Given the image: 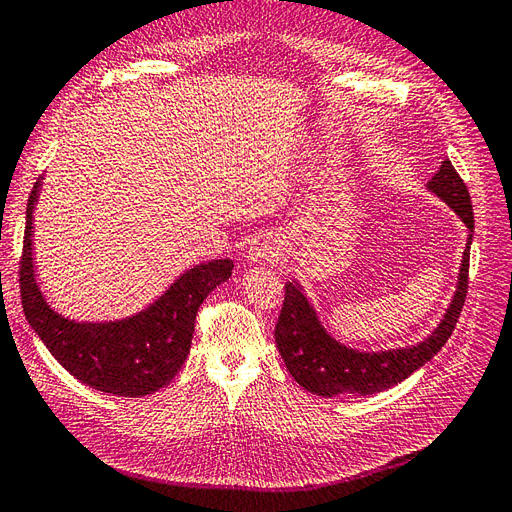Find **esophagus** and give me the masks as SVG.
I'll use <instances>...</instances> for the list:
<instances>
[{
  "label": "esophagus",
  "mask_w": 512,
  "mask_h": 512,
  "mask_svg": "<svg viewBox=\"0 0 512 512\" xmlns=\"http://www.w3.org/2000/svg\"><path fill=\"white\" fill-rule=\"evenodd\" d=\"M250 258L252 260H273L277 254H275V247L269 239H256L252 245H250Z\"/></svg>",
  "instance_id": "obj_1"
}]
</instances>
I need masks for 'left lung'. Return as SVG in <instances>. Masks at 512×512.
Here are the masks:
<instances>
[{
  "instance_id": "obj_1",
  "label": "left lung",
  "mask_w": 512,
  "mask_h": 512,
  "mask_svg": "<svg viewBox=\"0 0 512 512\" xmlns=\"http://www.w3.org/2000/svg\"><path fill=\"white\" fill-rule=\"evenodd\" d=\"M427 185L429 190L446 200V205L455 209L463 224L474 230V211L468 185L463 183L451 160L442 162L436 177ZM470 245L472 235L466 252H463L457 292L444 320L425 342L412 348H399L389 352H356L352 348L337 344L320 327L314 309L307 303L301 288L297 284L286 282L284 305L275 324V342L292 378L303 389L322 397L374 395L406 380L418 367H423L455 331V324L468 294Z\"/></svg>"
}]
</instances>
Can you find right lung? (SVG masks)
Here are the masks:
<instances>
[{"label":"right lung","mask_w":512,"mask_h":512,"mask_svg":"<svg viewBox=\"0 0 512 512\" xmlns=\"http://www.w3.org/2000/svg\"><path fill=\"white\" fill-rule=\"evenodd\" d=\"M40 181L27 200L23 252L19 262L21 301L27 322L66 371L91 389L143 397L175 378L190 352L198 307L226 282L232 260H213L183 273L145 312L108 324H79L61 318L44 303L32 265V213Z\"/></svg>","instance_id":"add662e5"}]
</instances>
